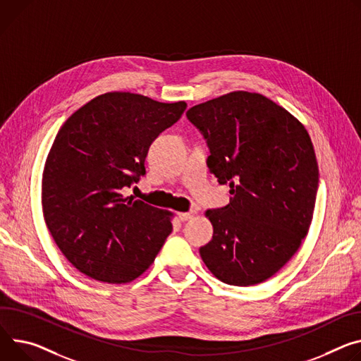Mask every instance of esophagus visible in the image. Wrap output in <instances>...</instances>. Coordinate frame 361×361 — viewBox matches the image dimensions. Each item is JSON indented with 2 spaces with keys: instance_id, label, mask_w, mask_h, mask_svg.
<instances>
[{
  "instance_id": "34e87169",
  "label": "esophagus",
  "mask_w": 361,
  "mask_h": 361,
  "mask_svg": "<svg viewBox=\"0 0 361 361\" xmlns=\"http://www.w3.org/2000/svg\"><path fill=\"white\" fill-rule=\"evenodd\" d=\"M195 216H197V213H195L194 210H191V212H187V213H180V214H178V217H180V220H181V221H185V220H191V219H194Z\"/></svg>"
}]
</instances>
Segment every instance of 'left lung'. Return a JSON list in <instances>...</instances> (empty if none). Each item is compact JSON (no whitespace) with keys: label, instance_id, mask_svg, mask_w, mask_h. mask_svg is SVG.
I'll use <instances>...</instances> for the list:
<instances>
[{"label":"left lung","instance_id":"8db88e82","mask_svg":"<svg viewBox=\"0 0 361 361\" xmlns=\"http://www.w3.org/2000/svg\"><path fill=\"white\" fill-rule=\"evenodd\" d=\"M187 118L210 148L207 166L231 203L207 210L213 239L200 247L221 282L256 285L275 275L308 235L318 162L305 126L269 97L236 90L195 105Z\"/></svg>","mask_w":361,"mask_h":361}]
</instances>
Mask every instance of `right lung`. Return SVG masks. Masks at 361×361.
Returning <instances> with one entry per match:
<instances>
[{
    "label": "right lung",
    "instance_id": "obj_1",
    "mask_svg": "<svg viewBox=\"0 0 361 361\" xmlns=\"http://www.w3.org/2000/svg\"><path fill=\"white\" fill-rule=\"evenodd\" d=\"M187 104L130 92L93 97L68 118L46 158L42 209L56 245L86 276L108 283L137 279L173 231V212L125 197L145 174L152 141Z\"/></svg>",
    "mask_w": 361,
    "mask_h": 361
}]
</instances>
